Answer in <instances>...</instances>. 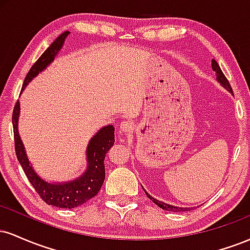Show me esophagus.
Instances as JSON below:
<instances>
[{"label":"esophagus","mask_w":250,"mask_h":250,"mask_svg":"<svg viewBox=\"0 0 250 250\" xmlns=\"http://www.w3.org/2000/svg\"><path fill=\"white\" fill-rule=\"evenodd\" d=\"M134 130V125L133 122L130 121H123L121 123V125H120V131H122V133H131V131Z\"/></svg>","instance_id":"obj_1"}]
</instances>
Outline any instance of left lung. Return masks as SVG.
<instances>
[{
  "label": "left lung",
  "mask_w": 250,
  "mask_h": 250,
  "mask_svg": "<svg viewBox=\"0 0 250 250\" xmlns=\"http://www.w3.org/2000/svg\"><path fill=\"white\" fill-rule=\"evenodd\" d=\"M211 68H213V70L215 71V75H216V80L217 82L220 83L221 85H222L223 88L227 89L228 91H230V93H233V89H231L230 84H229L228 80H227V77L225 76V74L222 73V70H221L220 65L217 64V62L215 61V60H211ZM146 191V190H145ZM146 194H147V196L150 199L155 205L159 206L160 208L165 209V210H168V211H188V210H191V208H187V207H176V206H171V205H168V203H165L162 202V201H159L156 199H154L151 195H149L147 191H146Z\"/></svg>",
  "instance_id": "1"
}]
</instances>
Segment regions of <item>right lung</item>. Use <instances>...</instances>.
I'll return each instance as SVG.
<instances>
[{
    "label": "right lung",
    "instance_id": "right-lung-1",
    "mask_svg": "<svg viewBox=\"0 0 250 250\" xmlns=\"http://www.w3.org/2000/svg\"><path fill=\"white\" fill-rule=\"evenodd\" d=\"M69 31H64L61 34L48 49L42 54L37 61L34 63L33 67L28 71L22 85V91L27 87L34 77L39 75L51 62L55 60L59 51L63 47ZM21 91V93H22ZM19 116H20V102L17 101L13 111V127H14V139H15V151L20 165L23 168L29 182L35 188L36 193L41 196L45 203L55 206L59 208H75L93 199L100 191L103 182H104L105 170H104V157L108 150L114 146L115 142V128L113 125H108L100 129L94 135L88 143L87 151V169L82 175L76 177L75 180L67 181V182H48L43 180L35 169L30 165L23 142L19 134Z\"/></svg>",
    "mask_w": 250,
    "mask_h": 250
}]
</instances>
